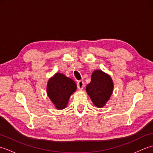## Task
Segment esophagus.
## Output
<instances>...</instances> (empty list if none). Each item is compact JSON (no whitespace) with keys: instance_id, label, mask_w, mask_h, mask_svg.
<instances>
[{"instance_id":"1","label":"esophagus","mask_w":153,"mask_h":153,"mask_svg":"<svg viewBox=\"0 0 153 153\" xmlns=\"http://www.w3.org/2000/svg\"><path fill=\"white\" fill-rule=\"evenodd\" d=\"M77 87H78L79 89H82L84 87V82L83 80H79L77 82Z\"/></svg>"}]
</instances>
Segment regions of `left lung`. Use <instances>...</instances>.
Wrapping results in <instances>:
<instances>
[{"mask_svg":"<svg viewBox=\"0 0 153 153\" xmlns=\"http://www.w3.org/2000/svg\"><path fill=\"white\" fill-rule=\"evenodd\" d=\"M113 87L110 76L99 70L93 72L91 83L86 87V91L94 105L101 108L111 96Z\"/></svg>","mask_w":153,"mask_h":153,"instance_id":"obj_1","label":"left lung"}]
</instances>
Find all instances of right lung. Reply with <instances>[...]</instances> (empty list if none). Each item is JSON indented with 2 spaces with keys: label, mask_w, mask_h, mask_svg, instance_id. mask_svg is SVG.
<instances>
[{
  "label": "right lung",
  "mask_w": 153,
  "mask_h": 153,
  "mask_svg": "<svg viewBox=\"0 0 153 153\" xmlns=\"http://www.w3.org/2000/svg\"><path fill=\"white\" fill-rule=\"evenodd\" d=\"M77 89L74 81L57 73L51 78L47 84V95L58 109L66 108L70 97Z\"/></svg>",
  "instance_id": "right-lung-1"
}]
</instances>
